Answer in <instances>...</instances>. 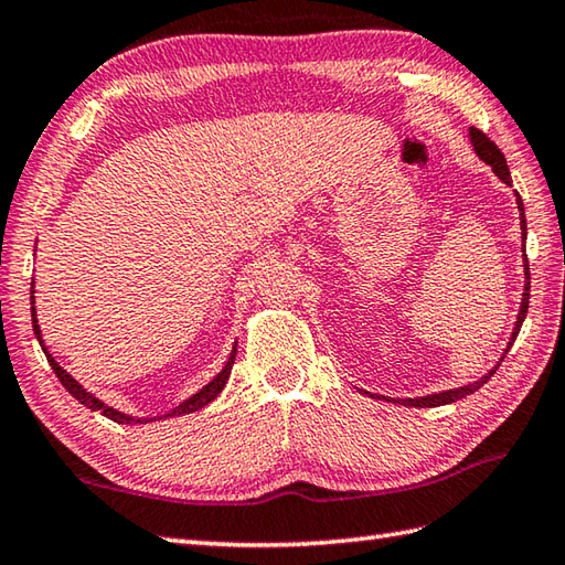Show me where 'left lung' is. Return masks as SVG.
Listing matches in <instances>:
<instances>
[{
	"mask_svg": "<svg viewBox=\"0 0 565 565\" xmlns=\"http://www.w3.org/2000/svg\"><path fill=\"white\" fill-rule=\"evenodd\" d=\"M468 137H470V143H472L475 153H478V157H480V161L492 166L494 175H500V181L512 188V175H510V169H507V159H504V153H502L500 149H497V143L490 141V137H484L482 131L475 129V127L468 129ZM514 195H516V207H519V227H522V239H526L524 203H522V195H519L516 191H514ZM529 289H532V276H529V262H526V254H524V294H522V306H519V316H516V323H514V330H512V338H510V342H507V348H504V352H502L500 362H497L490 372H484L480 380H475V382H470V384H462V386H456V390H446V392H436V394H426V396H414V399H392V396H384V394H372V392H364V390H360V392L372 396V399L396 402V404L418 406V408L446 406V404H452V402H458V399H466V396L478 392L482 384L490 382L492 374H494L497 370H500V364H502V360L507 358V352H510V348L514 345V340H516V335H519V330H522V323H524L526 311H529Z\"/></svg>",
	"mask_w": 565,
	"mask_h": 565,
	"instance_id": "left-lung-1",
	"label": "left lung"
}]
</instances>
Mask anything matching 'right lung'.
Masks as SVG:
<instances>
[{
    "mask_svg": "<svg viewBox=\"0 0 565 565\" xmlns=\"http://www.w3.org/2000/svg\"><path fill=\"white\" fill-rule=\"evenodd\" d=\"M33 252H36V249H33ZM33 294H36V291H33V281H31V328H33V335H36L39 345L43 350V355H46V360L51 364V370L55 372V377L61 380V384L65 386V390H68L71 396H75L77 402L90 408V412H99L103 416H107L109 422H115V424H149V422H161V418L193 414V412H201V408H205L210 402L215 399L220 392L225 390V384L230 380V372H232V364H235V358H237V340H235V345H232V350H230V358L225 362V367L220 370L207 384H203V390H198L195 394L188 396V399H183L181 404H175L173 408H169V412L157 414V416H131V414L119 412V408L105 404L103 399H97L93 392H87L85 386L77 382L71 372H65L61 364H58V360L51 355V350L46 348V340H43V335H41V326H39V318H36V296H33Z\"/></svg>",
    "mask_w": 565,
    "mask_h": 565,
    "instance_id": "obj_1",
    "label": "right lung"
}]
</instances>
